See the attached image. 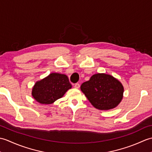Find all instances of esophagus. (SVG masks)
<instances>
[{"instance_id": "1", "label": "esophagus", "mask_w": 152, "mask_h": 152, "mask_svg": "<svg viewBox=\"0 0 152 152\" xmlns=\"http://www.w3.org/2000/svg\"><path fill=\"white\" fill-rule=\"evenodd\" d=\"M80 84L78 83H76L75 85H74V88H75L76 89H79L80 88Z\"/></svg>"}]
</instances>
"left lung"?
<instances>
[{
  "instance_id": "obj_1",
  "label": "left lung",
  "mask_w": 152,
  "mask_h": 152,
  "mask_svg": "<svg viewBox=\"0 0 152 152\" xmlns=\"http://www.w3.org/2000/svg\"><path fill=\"white\" fill-rule=\"evenodd\" d=\"M89 101L99 110L115 108L123 99L124 88L121 83L109 74L98 73L80 87Z\"/></svg>"
}]
</instances>
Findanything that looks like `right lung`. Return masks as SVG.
Masks as SVG:
<instances>
[{
    "label": "right lung",
    "instance_id": "obj_1",
    "mask_svg": "<svg viewBox=\"0 0 152 152\" xmlns=\"http://www.w3.org/2000/svg\"><path fill=\"white\" fill-rule=\"evenodd\" d=\"M71 88L72 85L65 74L51 73L35 83L32 96L40 104H50L62 97Z\"/></svg>",
    "mask_w": 152,
    "mask_h": 152
}]
</instances>
